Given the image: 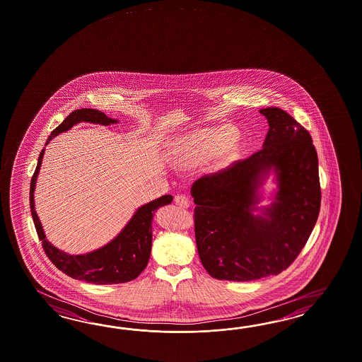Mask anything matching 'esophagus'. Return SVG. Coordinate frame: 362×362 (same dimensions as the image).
I'll use <instances>...</instances> for the list:
<instances>
[{"label":"esophagus","mask_w":362,"mask_h":362,"mask_svg":"<svg viewBox=\"0 0 362 362\" xmlns=\"http://www.w3.org/2000/svg\"><path fill=\"white\" fill-rule=\"evenodd\" d=\"M175 204L180 208H188L189 200L185 197V194H177V196H175Z\"/></svg>","instance_id":"obj_1"}]
</instances>
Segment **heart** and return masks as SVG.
I'll use <instances>...</instances> for the list:
<instances>
[{
	"mask_svg": "<svg viewBox=\"0 0 362 362\" xmlns=\"http://www.w3.org/2000/svg\"><path fill=\"white\" fill-rule=\"evenodd\" d=\"M237 149L238 141L235 132L228 127L200 129L177 141L175 159L180 165H197L212 157L225 160Z\"/></svg>",
	"mask_w": 362,
	"mask_h": 362,
	"instance_id": "obj_1",
	"label": "heart"
}]
</instances>
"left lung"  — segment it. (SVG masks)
Returning <instances> with one entry per match:
<instances>
[{
	"instance_id": "8db88e82",
	"label": "left lung",
	"mask_w": 362,
	"mask_h": 362,
	"mask_svg": "<svg viewBox=\"0 0 362 362\" xmlns=\"http://www.w3.org/2000/svg\"><path fill=\"white\" fill-rule=\"evenodd\" d=\"M269 129L263 148L230 168L196 180L194 237L206 272L217 280L251 281L281 274L300 255L317 223L320 183L310 133L277 107L259 111ZM271 169L279 191L263 216L257 191Z\"/></svg>"
}]
</instances>
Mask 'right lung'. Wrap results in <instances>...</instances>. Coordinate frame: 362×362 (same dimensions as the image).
Masks as SVG:
<instances>
[{
    "label": "right lung",
    "mask_w": 362,
    "mask_h": 362,
    "mask_svg": "<svg viewBox=\"0 0 362 362\" xmlns=\"http://www.w3.org/2000/svg\"><path fill=\"white\" fill-rule=\"evenodd\" d=\"M86 122V123L110 125L116 124L117 120L105 115L102 111L93 108H81L73 111L71 115L62 122L45 142L48 145L53 137L62 132L69 131L73 125ZM45 156V149L40 151L37 158L35 173L31 177L30 185V209L35 223L37 237L42 240V246L48 259L59 268L62 272L71 279L81 281L107 285V284H122L132 281L146 268L151 251V220L154 211L159 206L168 205L173 202L171 194L160 196L158 199L140 206L132 218L125 225L117 237L108 242L106 246L100 247L95 251H91L83 255H71L66 254L57 247L53 246L45 238V230L36 214L34 191H35L36 179L42 166Z\"/></svg>",
    "instance_id": "1"
}]
</instances>
